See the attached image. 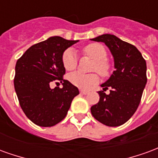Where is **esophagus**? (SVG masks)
<instances>
[{
  "label": "esophagus",
  "mask_w": 158,
  "mask_h": 158,
  "mask_svg": "<svg viewBox=\"0 0 158 158\" xmlns=\"http://www.w3.org/2000/svg\"><path fill=\"white\" fill-rule=\"evenodd\" d=\"M80 93L83 94V95H87V94L89 93V91H88V90H85V89H81V90H80Z\"/></svg>",
  "instance_id": "34e87169"
}]
</instances>
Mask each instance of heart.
<instances>
[{
    "label": "heart",
    "instance_id": "b5f03b06",
    "mask_svg": "<svg viewBox=\"0 0 158 158\" xmlns=\"http://www.w3.org/2000/svg\"><path fill=\"white\" fill-rule=\"evenodd\" d=\"M84 52L96 61L93 66L94 71H97L102 76L108 74L110 68L109 64L106 61L107 54L103 45L96 43L89 44L84 48ZM62 62L66 70L71 71L75 69L78 64V57L75 52L72 48L67 49L62 54ZM69 79L73 85L80 89H89L98 83L99 76L96 73L85 74L82 73L75 72L69 76Z\"/></svg>",
    "mask_w": 158,
    "mask_h": 158
}]
</instances>
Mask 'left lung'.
<instances>
[{"mask_svg":"<svg viewBox=\"0 0 158 158\" xmlns=\"http://www.w3.org/2000/svg\"><path fill=\"white\" fill-rule=\"evenodd\" d=\"M103 42L109 48L114 59L113 74L102 85L103 90L98 92V103L91 106L93 117L110 127L123 124L135 113L139 106L146 78V62L135 45L105 34L91 39ZM108 88L110 94L104 92Z\"/></svg>","mask_w":158,"mask_h":158,"instance_id":"obj_1","label":"left lung"}]
</instances>
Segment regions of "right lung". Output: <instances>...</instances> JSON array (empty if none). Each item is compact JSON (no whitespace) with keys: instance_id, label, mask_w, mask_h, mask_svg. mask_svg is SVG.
<instances>
[{"instance_id":"obj_1","label":"right lung","mask_w":158,"mask_h":158,"mask_svg":"<svg viewBox=\"0 0 158 158\" xmlns=\"http://www.w3.org/2000/svg\"><path fill=\"white\" fill-rule=\"evenodd\" d=\"M79 40L53 36L32 45L17 61L14 88L25 115L36 125L52 127L68 113L78 88L63 79L65 68L62 56L66 49ZM59 80L63 88L52 89V82Z\"/></svg>"}]
</instances>
